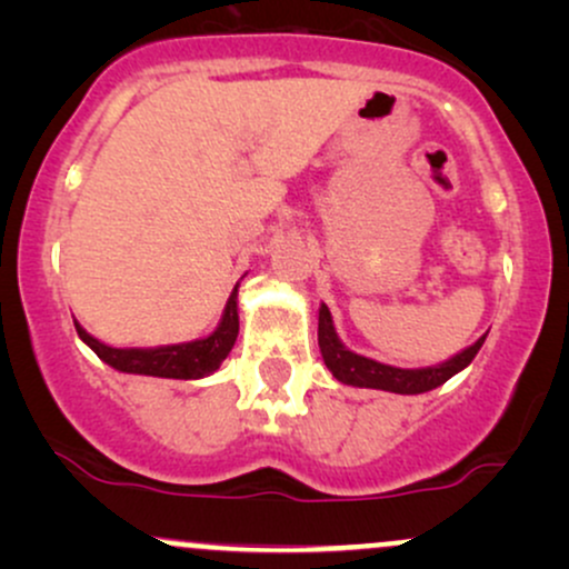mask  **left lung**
Segmentation results:
<instances>
[{
	"label": "left lung",
	"instance_id": "8db88e82",
	"mask_svg": "<svg viewBox=\"0 0 569 569\" xmlns=\"http://www.w3.org/2000/svg\"><path fill=\"white\" fill-rule=\"evenodd\" d=\"M485 339L487 337H481L479 342L471 345V348L457 352L455 358L439 363V367L396 369V367H385V363H377L371 361V358H363L358 356V352L345 348V345L337 339L329 307L321 305V312H318V348H321L326 367H329V371L339 382L352 385V388L390 390V393H403V396L428 393V390L439 388V385L447 382L449 377H455L457 371L466 369L476 358V352L481 350Z\"/></svg>",
	"mask_w": 569,
	"mask_h": 569
}]
</instances>
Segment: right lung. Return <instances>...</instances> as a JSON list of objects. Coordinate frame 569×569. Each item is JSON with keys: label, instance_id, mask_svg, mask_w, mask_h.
<instances>
[{"label": "right lung", "instance_id": "obj_1", "mask_svg": "<svg viewBox=\"0 0 569 569\" xmlns=\"http://www.w3.org/2000/svg\"><path fill=\"white\" fill-rule=\"evenodd\" d=\"M77 335L101 361L117 371L128 375H149V377H168V380H200L211 371L219 369V363L230 356L234 339H238V286L232 297L227 299L224 316H221L219 329L211 337L194 339L184 345H168V348H109L90 337L80 323L74 321Z\"/></svg>", "mask_w": 569, "mask_h": 569}]
</instances>
